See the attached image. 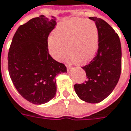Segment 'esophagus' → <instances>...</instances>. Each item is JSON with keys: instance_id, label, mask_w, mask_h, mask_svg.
<instances>
[{"instance_id": "34e87169", "label": "esophagus", "mask_w": 131, "mask_h": 131, "mask_svg": "<svg viewBox=\"0 0 131 131\" xmlns=\"http://www.w3.org/2000/svg\"><path fill=\"white\" fill-rule=\"evenodd\" d=\"M67 69H68V71H69L71 69V66H67Z\"/></svg>"}]
</instances>
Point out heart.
Masks as SVG:
<instances>
[{"label":"heart","mask_w":131,"mask_h":131,"mask_svg":"<svg viewBox=\"0 0 131 131\" xmlns=\"http://www.w3.org/2000/svg\"><path fill=\"white\" fill-rule=\"evenodd\" d=\"M98 31L93 21L72 19L61 23L48 38L50 54L57 60H62L67 54L77 64L90 61L97 51ZM67 50H65L64 45Z\"/></svg>","instance_id":"obj_1"}]
</instances>
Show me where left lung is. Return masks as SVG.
I'll return each mask as SVG.
<instances>
[{
  "mask_svg": "<svg viewBox=\"0 0 131 131\" xmlns=\"http://www.w3.org/2000/svg\"><path fill=\"white\" fill-rule=\"evenodd\" d=\"M89 18L98 28V51L89 64L82 67L88 79L84 83L74 84V90L81 100L96 103L108 97L118 82L122 50L117 33L108 23L96 17Z\"/></svg>",
  "mask_w": 131,
  "mask_h": 131,
  "instance_id": "obj_1",
  "label": "left lung"
}]
</instances>
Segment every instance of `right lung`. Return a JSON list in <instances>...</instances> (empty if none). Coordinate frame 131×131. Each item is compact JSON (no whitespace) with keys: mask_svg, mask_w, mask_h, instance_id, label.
Listing matches in <instances>:
<instances>
[{"mask_svg":"<svg viewBox=\"0 0 131 131\" xmlns=\"http://www.w3.org/2000/svg\"><path fill=\"white\" fill-rule=\"evenodd\" d=\"M56 19L41 15L20 25L13 37L8 54L11 79L19 93L33 104H43L57 92L55 77L66 73L63 63L49 54L48 36Z\"/></svg>","mask_w":131,"mask_h":131,"instance_id":"obj_1","label":"right lung"}]
</instances>
